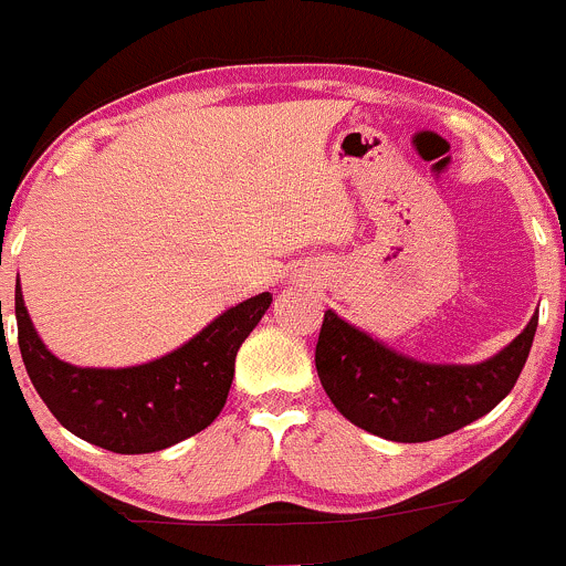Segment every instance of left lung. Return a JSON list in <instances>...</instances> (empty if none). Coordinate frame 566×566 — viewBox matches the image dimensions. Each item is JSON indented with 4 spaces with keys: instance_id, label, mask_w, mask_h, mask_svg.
Here are the masks:
<instances>
[{
    "instance_id": "left-lung-1",
    "label": "left lung",
    "mask_w": 566,
    "mask_h": 566,
    "mask_svg": "<svg viewBox=\"0 0 566 566\" xmlns=\"http://www.w3.org/2000/svg\"><path fill=\"white\" fill-rule=\"evenodd\" d=\"M537 313L496 357L480 365H430L392 352L368 332L324 313L316 370L335 409L389 441H433L485 417L510 395L532 352Z\"/></svg>"
}]
</instances>
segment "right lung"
Wrapping results in <instances>:
<instances>
[{"mask_svg": "<svg viewBox=\"0 0 566 566\" xmlns=\"http://www.w3.org/2000/svg\"><path fill=\"white\" fill-rule=\"evenodd\" d=\"M270 305V291L250 296L147 365L78 368L45 348L15 283L19 348L38 395L62 428L119 455L166 450L212 424L229 398L237 352Z\"/></svg>", "mask_w": 566, "mask_h": 566, "instance_id": "1", "label": "right lung"}]
</instances>
